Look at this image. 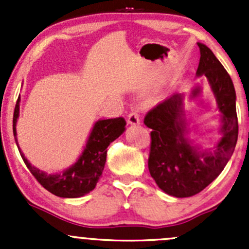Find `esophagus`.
Segmentation results:
<instances>
[{"label":"esophagus","instance_id":"1","mask_svg":"<svg viewBox=\"0 0 249 249\" xmlns=\"http://www.w3.org/2000/svg\"><path fill=\"white\" fill-rule=\"evenodd\" d=\"M127 123L131 125H139L140 124V114L139 112L134 110V112L129 113L127 115Z\"/></svg>","mask_w":249,"mask_h":249}]
</instances>
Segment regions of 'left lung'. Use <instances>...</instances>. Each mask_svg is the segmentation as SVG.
Listing matches in <instances>:
<instances>
[{
  "instance_id": "8db88e82",
  "label": "left lung",
  "mask_w": 249,
  "mask_h": 249,
  "mask_svg": "<svg viewBox=\"0 0 249 249\" xmlns=\"http://www.w3.org/2000/svg\"><path fill=\"white\" fill-rule=\"evenodd\" d=\"M197 46L201 56L196 74L207 77L217 97L218 108L223 113L222 140L213 153L200 154L183 137L180 95H172L157 105L143 120L152 129L148 158L150 176L160 189L176 197L194 196L211 184L229 161L238 136L236 94L231 78L210 48L201 43Z\"/></svg>"
}]
</instances>
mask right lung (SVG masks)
Here are the masks:
<instances>
[{
    "label": "right lung",
    "instance_id": "right-lung-1",
    "mask_svg": "<svg viewBox=\"0 0 249 249\" xmlns=\"http://www.w3.org/2000/svg\"><path fill=\"white\" fill-rule=\"evenodd\" d=\"M19 101L20 99L18 97L13 115L14 137L17 136L16 125L19 115ZM125 125L126 122L123 117L99 120L95 124L87 147L78 161L60 175H47L46 172L39 171L27 161L20 148L19 152L27 169L44 189L60 197H80L96 187L106 164L107 147L124 132ZM16 142L18 145L17 140Z\"/></svg>",
    "mask_w": 249,
    "mask_h": 249
}]
</instances>
